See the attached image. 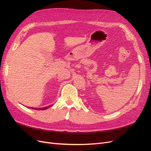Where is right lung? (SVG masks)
Returning a JSON list of instances; mask_svg holds the SVG:
<instances>
[{
  "instance_id": "1",
  "label": "right lung",
  "mask_w": 151,
  "mask_h": 151,
  "mask_svg": "<svg viewBox=\"0 0 151 151\" xmlns=\"http://www.w3.org/2000/svg\"><path fill=\"white\" fill-rule=\"evenodd\" d=\"M49 107V106H48ZM31 109H38V110H43V109H47L48 108V106L47 107H44V108H33V107H31Z\"/></svg>"
}]
</instances>
